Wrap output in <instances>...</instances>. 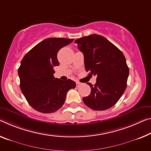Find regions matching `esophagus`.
Returning a JSON list of instances; mask_svg holds the SVG:
<instances>
[{
    "label": "esophagus",
    "mask_w": 151,
    "mask_h": 151,
    "mask_svg": "<svg viewBox=\"0 0 151 151\" xmlns=\"http://www.w3.org/2000/svg\"><path fill=\"white\" fill-rule=\"evenodd\" d=\"M81 85H82V83H81L78 82H76V86H77V87H80Z\"/></svg>",
    "instance_id": "esophagus-1"
}]
</instances>
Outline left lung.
<instances>
[{"label":"left lung","instance_id":"obj_1","mask_svg":"<svg viewBox=\"0 0 151 151\" xmlns=\"http://www.w3.org/2000/svg\"><path fill=\"white\" fill-rule=\"evenodd\" d=\"M84 56V67L90 76H96L89 96L83 101L96 111L108 109L121 98L127 86L129 68L124 54L105 37L98 34L80 38L75 41Z\"/></svg>","mask_w":151,"mask_h":151}]
</instances>
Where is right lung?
Returning <instances> with one entry per match:
<instances>
[{
  "mask_svg": "<svg viewBox=\"0 0 151 151\" xmlns=\"http://www.w3.org/2000/svg\"><path fill=\"white\" fill-rule=\"evenodd\" d=\"M73 39L49 38L32 48L21 61L20 88L29 105L38 112L50 113L63 105L67 92L75 88L73 80L55 78L53 68L59 65L57 53Z\"/></svg>",
  "mask_w": 151,
  "mask_h": 151,
  "instance_id": "obj_1",
  "label": "right lung"
}]
</instances>
